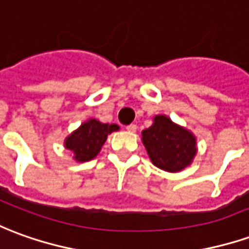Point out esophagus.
<instances>
[{
	"instance_id": "1",
	"label": "esophagus",
	"mask_w": 249,
	"mask_h": 249,
	"mask_svg": "<svg viewBox=\"0 0 249 249\" xmlns=\"http://www.w3.org/2000/svg\"><path fill=\"white\" fill-rule=\"evenodd\" d=\"M126 130H128V132H132V133H133V132H136V130H137V125L136 124L128 125V126H126Z\"/></svg>"
}]
</instances>
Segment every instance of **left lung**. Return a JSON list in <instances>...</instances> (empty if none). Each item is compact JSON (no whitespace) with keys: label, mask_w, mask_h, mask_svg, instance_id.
<instances>
[{"label":"left lung","mask_w":249,"mask_h":249,"mask_svg":"<svg viewBox=\"0 0 249 249\" xmlns=\"http://www.w3.org/2000/svg\"><path fill=\"white\" fill-rule=\"evenodd\" d=\"M152 125L142 132V142L152 164L167 173L190 166L197 155V137L166 114L155 116Z\"/></svg>","instance_id":"8db88e82"}]
</instances>
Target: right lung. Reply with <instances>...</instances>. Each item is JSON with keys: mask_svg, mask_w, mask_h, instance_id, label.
<instances>
[{"mask_svg": "<svg viewBox=\"0 0 249 249\" xmlns=\"http://www.w3.org/2000/svg\"><path fill=\"white\" fill-rule=\"evenodd\" d=\"M119 129L117 124H104L98 120L89 119L64 139V148L70 151L72 159L78 163L91 160L100 154L107 136Z\"/></svg>", "mask_w": 249, "mask_h": 249, "instance_id": "add662e5", "label": "right lung"}]
</instances>
